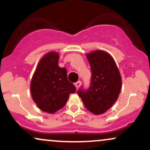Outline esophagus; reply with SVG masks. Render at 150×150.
Segmentation results:
<instances>
[{
  "instance_id": "34e87169",
  "label": "esophagus",
  "mask_w": 150,
  "mask_h": 150,
  "mask_svg": "<svg viewBox=\"0 0 150 150\" xmlns=\"http://www.w3.org/2000/svg\"><path fill=\"white\" fill-rule=\"evenodd\" d=\"M74 85L76 87V88H78L80 87V86L81 85V81H78L75 83Z\"/></svg>"
}]
</instances>
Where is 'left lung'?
<instances>
[{
    "instance_id": "8db88e82",
    "label": "left lung",
    "mask_w": 150,
    "mask_h": 150,
    "mask_svg": "<svg viewBox=\"0 0 150 150\" xmlns=\"http://www.w3.org/2000/svg\"><path fill=\"white\" fill-rule=\"evenodd\" d=\"M91 69L88 89L78 91L87 110L96 115L103 114L117 101L121 89V77L110 54L96 50L86 54Z\"/></svg>"
}]
</instances>
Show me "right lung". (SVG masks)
Wrapping results in <instances>:
<instances>
[{
  "instance_id": "obj_1",
  "label": "right lung",
  "mask_w": 150,
  "mask_h": 150,
  "mask_svg": "<svg viewBox=\"0 0 150 150\" xmlns=\"http://www.w3.org/2000/svg\"><path fill=\"white\" fill-rule=\"evenodd\" d=\"M59 54L50 52L40 59L31 82V97L38 108L53 114L64 106L76 87L67 79V69L58 65Z\"/></svg>"
}]
</instances>
